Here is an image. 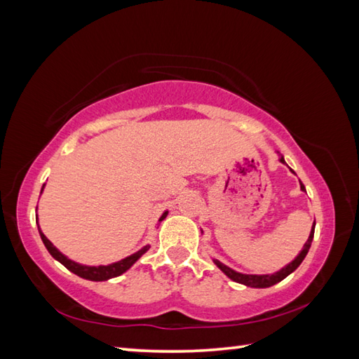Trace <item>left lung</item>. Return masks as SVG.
Segmentation results:
<instances>
[{"label":"left lung","mask_w":359,"mask_h":359,"mask_svg":"<svg viewBox=\"0 0 359 359\" xmlns=\"http://www.w3.org/2000/svg\"><path fill=\"white\" fill-rule=\"evenodd\" d=\"M280 162L286 163L285 157L280 156ZM299 185H302V191H306L303 183H299ZM313 232H315V222H313V226L311 229L309 238H307L302 251H299V254L294 258L292 262H290L287 266H285V268H281L278 272L264 273V275H251V273H241V272L231 269V268H228L226 264H223L219 260H215V258H214V263L224 275H226V277H229L232 281L240 283V285H245L248 287H271L273 285H277V283H280L281 280H285L287 275L292 273L298 268V266L302 264V262L304 260V257L307 255V252H309V248H311L312 240H313Z\"/></svg>","instance_id":"1"}]
</instances>
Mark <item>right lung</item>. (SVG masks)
Instances as JSON below:
<instances>
[{"mask_svg":"<svg viewBox=\"0 0 359 359\" xmlns=\"http://www.w3.org/2000/svg\"><path fill=\"white\" fill-rule=\"evenodd\" d=\"M44 187H46V183L43 185V189H44ZM43 189H41V193H43ZM36 210H38V206H36ZM166 215H168V211H165L162 215H161V219H159V222H162ZM36 224H38V214H36ZM38 231H39V236H41V240H43V243H44V246L47 248V251L50 252V255H52L55 260H57L60 262L61 264H64L67 269H69L70 272H73V273H76L78 277H81V278H86V280H91V281H107V280H110V278H114V277H119V275H122L123 272H127L133 264H135L139 258L144 255L148 249H149V245H147V246H144L142 249H139L137 252H135V254H131V255H128V257H125V258H122V260H119V262H116V263H111V264H107V266H104V264H99V266H87V264H81V263H76V262H73V260H70V258H67L60 249H57L52 241H50L44 234H43V231H41V228L38 226Z\"/></svg>","mask_w":359,"mask_h":359,"instance_id":"add662e5","label":"right lung"}]
</instances>
